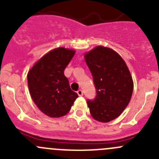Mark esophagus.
<instances>
[{
    "label": "esophagus",
    "instance_id": "1",
    "mask_svg": "<svg viewBox=\"0 0 159 159\" xmlns=\"http://www.w3.org/2000/svg\"><path fill=\"white\" fill-rule=\"evenodd\" d=\"M77 93H78V94L79 96H82L83 95V91L81 89H79L78 91H77Z\"/></svg>",
    "mask_w": 159,
    "mask_h": 159
}]
</instances>
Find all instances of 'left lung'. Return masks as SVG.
Here are the masks:
<instances>
[{
	"instance_id": "8db88e82",
	"label": "left lung",
	"mask_w": 159,
	"mask_h": 159,
	"mask_svg": "<svg viewBox=\"0 0 159 159\" xmlns=\"http://www.w3.org/2000/svg\"><path fill=\"white\" fill-rule=\"evenodd\" d=\"M93 78L96 96L88 100L91 116L101 122L118 118L129 105L133 81L121 56L108 48L98 46L84 55Z\"/></svg>"
}]
</instances>
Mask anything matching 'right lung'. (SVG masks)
<instances>
[{
	"mask_svg": "<svg viewBox=\"0 0 159 159\" xmlns=\"http://www.w3.org/2000/svg\"><path fill=\"white\" fill-rule=\"evenodd\" d=\"M75 53L64 48L53 50L41 57L28 74V88L34 102L51 118L66 115L78 97L70 89L64 74Z\"/></svg>",
	"mask_w": 159,
	"mask_h": 159,
	"instance_id": "add662e5",
	"label": "right lung"
}]
</instances>
